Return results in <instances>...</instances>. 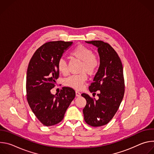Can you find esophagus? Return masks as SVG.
<instances>
[{"mask_svg": "<svg viewBox=\"0 0 154 154\" xmlns=\"http://www.w3.org/2000/svg\"><path fill=\"white\" fill-rule=\"evenodd\" d=\"M75 95H76V96H77V97H80V96H81V94H80V92H79V91H75Z\"/></svg>", "mask_w": 154, "mask_h": 154, "instance_id": "obj_1", "label": "esophagus"}]
</instances>
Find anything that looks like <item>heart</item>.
Instances as JSON below:
<instances>
[{
    "instance_id": "b5f03b06",
    "label": "heart",
    "mask_w": 154,
    "mask_h": 154,
    "mask_svg": "<svg viewBox=\"0 0 154 154\" xmlns=\"http://www.w3.org/2000/svg\"><path fill=\"white\" fill-rule=\"evenodd\" d=\"M72 57L80 61V64L77 75H72L65 79L64 83L66 86L72 88L75 90L82 88L83 83L87 79L86 74L89 75H94L99 67V60L93 54V51L83 45L77 46L71 53ZM58 71L66 75L68 73V65L66 61L63 58H60L57 63Z\"/></svg>"
}]
</instances>
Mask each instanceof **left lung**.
I'll use <instances>...</instances> for the list:
<instances>
[{
  "label": "left lung",
  "mask_w": 154,
  "mask_h": 154,
  "mask_svg": "<svg viewBox=\"0 0 154 154\" xmlns=\"http://www.w3.org/2000/svg\"><path fill=\"white\" fill-rule=\"evenodd\" d=\"M86 42L97 48L100 65L89 90L93 94L97 90L100 93L97 94L98 100L82 94L86 100L83 113L88 124L100 127L112 120L122 100L125 91L123 67L118 54L109 44L102 41Z\"/></svg>",
  "instance_id": "obj_1"
}]
</instances>
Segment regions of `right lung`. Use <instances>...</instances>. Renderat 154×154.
<instances>
[{
    "instance_id": "add662e5",
    "label": "right lung",
    "mask_w": 154,
    "mask_h": 154,
    "mask_svg": "<svg viewBox=\"0 0 154 154\" xmlns=\"http://www.w3.org/2000/svg\"><path fill=\"white\" fill-rule=\"evenodd\" d=\"M72 42L51 41L44 44L32 56L26 77L27 99L32 112L46 126L61 122L66 111L75 96L69 87H63L54 95L51 90L59 77L57 63Z\"/></svg>"
}]
</instances>
